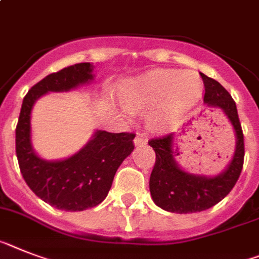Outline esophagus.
Returning <instances> with one entry per match:
<instances>
[{
    "label": "esophagus",
    "mask_w": 259,
    "mask_h": 259,
    "mask_svg": "<svg viewBox=\"0 0 259 259\" xmlns=\"http://www.w3.org/2000/svg\"><path fill=\"white\" fill-rule=\"evenodd\" d=\"M134 145H136V147L145 146V145H147V138L143 134H138L134 140Z\"/></svg>",
    "instance_id": "esophagus-1"
}]
</instances>
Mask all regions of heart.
Listing matches in <instances>:
<instances>
[{
	"label": "heart",
	"mask_w": 259,
	"mask_h": 259,
	"mask_svg": "<svg viewBox=\"0 0 259 259\" xmlns=\"http://www.w3.org/2000/svg\"><path fill=\"white\" fill-rule=\"evenodd\" d=\"M121 103L133 112L150 109L147 125L156 133L175 129L203 96L199 75L178 69H153L127 79L118 91Z\"/></svg>",
	"instance_id": "heart-1"
}]
</instances>
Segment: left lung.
<instances>
[{
  "label": "left lung",
  "instance_id": "obj_1",
  "mask_svg": "<svg viewBox=\"0 0 259 259\" xmlns=\"http://www.w3.org/2000/svg\"><path fill=\"white\" fill-rule=\"evenodd\" d=\"M200 76L205 87L204 104L227 116L234 130L236 147L232 159L221 172L203 175L184 170L177 162L178 154L174 151L177 134L150 141L149 145L156 155L149 182L151 199L158 207L172 213H195L220 203L237 183L244 164V134L236 103L220 82L204 73Z\"/></svg>",
  "mask_w": 259,
  "mask_h": 259
}]
</instances>
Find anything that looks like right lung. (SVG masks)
<instances>
[{"label": "right lung", "mask_w": 259, "mask_h": 259, "mask_svg": "<svg viewBox=\"0 0 259 259\" xmlns=\"http://www.w3.org/2000/svg\"><path fill=\"white\" fill-rule=\"evenodd\" d=\"M92 63L60 69L36 82L23 99L15 129V151L30 190L58 209L79 212L99 205L112 187L121 163L133 153L134 134L96 129L72 155L47 160L32 147L31 112L39 99L51 92H69L95 80Z\"/></svg>", "instance_id": "right-lung-1"}]
</instances>
